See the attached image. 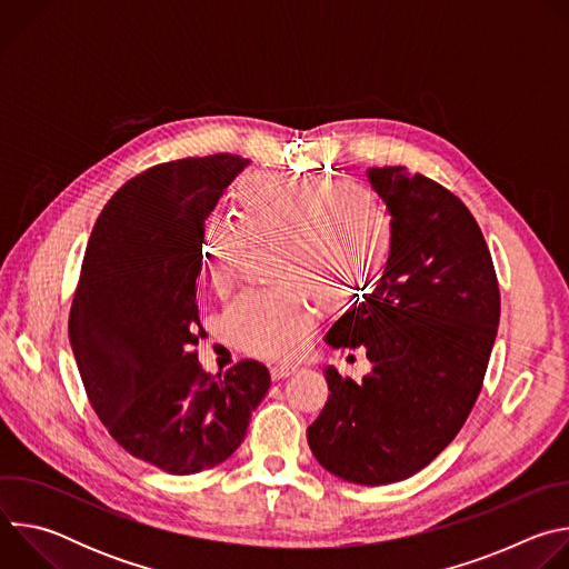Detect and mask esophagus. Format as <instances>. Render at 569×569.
I'll return each mask as SVG.
<instances>
[{
    "mask_svg": "<svg viewBox=\"0 0 569 569\" xmlns=\"http://www.w3.org/2000/svg\"><path fill=\"white\" fill-rule=\"evenodd\" d=\"M297 371V365H290V362H279V365H274L272 369H270V376H272V380H281V378H288V376H292Z\"/></svg>",
    "mask_w": 569,
    "mask_h": 569,
    "instance_id": "obj_1",
    "label": "esophagus"
}]
</instances>
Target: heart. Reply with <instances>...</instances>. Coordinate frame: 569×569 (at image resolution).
Here are the masks:
<instances>
[{
    "label": "heart",
    "mask_w": 569,
    "mask_h": 569,
    "mask_svg": "<svg viewBox=\"0 0 569 569\" xmlns=\"http://www.w3.org/2000/svg\"><path fill=\"white\" fill-rule=\"evenodd\" d=\"M236 200L240 224L213 220L204 229L209 286L218 295L231 290L250 240L279 242V281L288 286L240 295L224 327L242 351L288 356L301 347L317 301L338 308L382 268L393 240L389 213L365 184L333 178L252 176L238 184Z\"/></svg>",
    "instance_id": "obj_1"
}]
</instances>
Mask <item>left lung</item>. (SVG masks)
I'll list each match as a JSON object with an SVG mask.
<instances>
[{"mask_svg": "<svg viewBox=\"0 0 569 569\" xmlns=\"http://www.w3.org/2000/svg\"><path fill=\"white\" fill-rule=\"evenodd\" d=\"M391 213L385 274L327 333L365 347L360 382L327 367L329 400L308 446L329 472L365 486L408 479L461 430L481 391L500 323L489 246L468 207L405 167L369 169Z\"/></svg>", "mask_w": 569, "mask_h": 569, "instance_id": "left-lung-1", "label": "left lung"}]
</instances>
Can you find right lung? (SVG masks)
I'll use <instances>...</instances> for the list:
<instances>
[{"label":"right lung","mask_w":569,"mask_h":569,"mask_svg":"<svg viewBox=\"0 0 569 569\" xmlns=\"http://www.w3.org/2000/svg\"><path fill=\"white\" fill-rule=\"evenodd\" d=\"M250 164L218 152L150 167L103 207L69 310V342L112 439L171 475L224 461L246 439L270 371L240 360L207 373L196 279L204 220Z\"/></svg>","instance_id":"obj_1"}]
</instances>
